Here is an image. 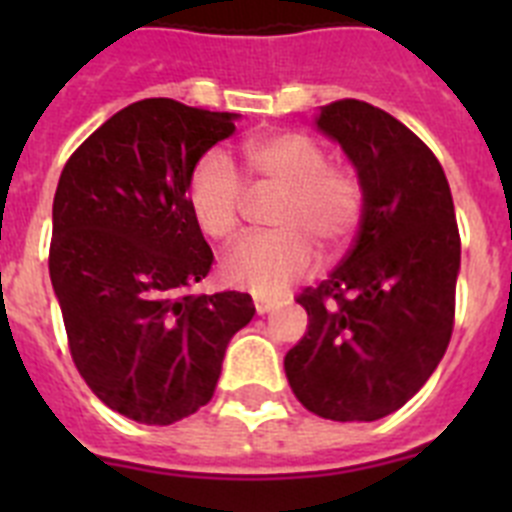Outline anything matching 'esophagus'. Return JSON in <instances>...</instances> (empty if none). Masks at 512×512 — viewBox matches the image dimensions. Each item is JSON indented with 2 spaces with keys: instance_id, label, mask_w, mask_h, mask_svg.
Masks as SVG:
<instances>
[{
  "instance_id": "obj_1",
  "label": "esophagus",
  "mask_w": 512,
  "mask_h": 512,
  "mask_svg": "<svg viewBox=\"0 0 512 512\" xmlns=\"http://www.w3.org/2000/svg\"><path fill=\"white\" fill-rule=\"evenodd\" d=\"M253 307H256L259 315H266V312L277 310V300H269V297L264 295H253Z\"/></svg>"
}]
</instances>
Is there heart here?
Wrapping results in <instances>:
<instances>
[{"label": "heart", "instance_id": "heart-1", "mask_svg": "<svg viewBox=\"0 0 512 512\" xmlns=\"http://www.w3.org/2000/svg\"><path fill=\"white\" fill-rule=\"evenodd\" d=\"M243 158L261 184L279 189L269 215L277 228L235 243L225 253L223 274L256 295H279L315 266L312 241L336 251L351 238L364 210V189L354 171L328 164L323 143L295 130L248 138ZM187 197L202 233L225 241L241 223L246 184L230 158L210 151L194 164Z\"/></svg>", "mask_w": 512, "mask_h": 512}]
</instances>
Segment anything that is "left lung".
<instances>
[{"label":"left lung","mask_w":512,"mask_h":512,"mask_svg":"<svg viewBox=\"0 0 512 512\" xmlns=\"http://www.w3.org/2000/svg\"><path fill=\"white\" fill-rule=\"evenodd\" d=\"M318 128L356 166L364 210L346 259L297 297L307 333L284 372L310 413L369 423L400 410L446 354L461 238L438 158L390 112L338 99Z\"/></svg>","instance_id":"left-lung-1"}]
</instances>
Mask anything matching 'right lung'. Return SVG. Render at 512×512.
I'll use <instances>...</instances> for the list:
<instances>
[{"mask_svg": "<svg viewBox=\"0 0 512 512\" xmlns=\"http://www.w3.org/2000/svg\"><path fill=\"white\" fill-rule=\"evenodd\" d=\"M233 112L140 99L66 161L48 269L71 359L115 413L171 425L212 400L251 295L189 289L215 261L189 210L194 164L235 130Z\"/></svg>", "mask_w": 512, "mask_h": 512, "instance_id": "obj_1", "label": "right lung"}]
</instances>
